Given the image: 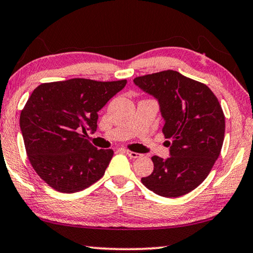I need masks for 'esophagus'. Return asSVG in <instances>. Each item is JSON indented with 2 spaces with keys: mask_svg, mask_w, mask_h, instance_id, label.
<instances>
[{
  "mask_svg": "<svg viewBox=\"0 0 253 253\" xmlns=\"http://www.w3.org/2000/svg\"><path fill=\"white\" fill-rule=\"evenodd\" d=\"M125 153H126L127 155L129 156L130 158H139V157H142V154L135 153V152H131V151H128V149H126Z\"/></svg>",
  "mask_w": 253,
  "mask_h": 253,
  "instance_id": "esophagus-1",
  "label": "esophagus"
}]
</instances>
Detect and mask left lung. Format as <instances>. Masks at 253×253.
<instances>
[{"instance_id": "obj_1", "label": "left lung", "mask_w": 253, "mask_h": 253, "mask_svg": "<svg viewBox=\"0 0 253 253\" xmlns=\"http://www.w3.org/2000/svg\"><path fill=\"white\" fill-rule=\"evenodd\" d=\"M134 84L158 101L170 156H153V173L142 183L164 198L190 193L221 153L225 121L219 100L207 84L174 70L137 77Z\"/></svg>"}]
</instances>
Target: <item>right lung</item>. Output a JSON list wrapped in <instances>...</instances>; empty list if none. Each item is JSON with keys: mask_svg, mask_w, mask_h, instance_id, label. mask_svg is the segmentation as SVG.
Instances as JSON below:
<instances>
[{"mask_svg": "<svg viewBox=\"0 0 253 253\" xmlns=\"http://www.w3.org/2000/svg\"><path fill=\"white\" fill-rule=\"evenodd\" d=\"M126 84L75 78L34 89L20 127L29 161L49 186L75 193L104 176L113 149L96 148L84 135L96 131L98 111Z\"/></svg>", "mask_w": 253, "mask_h": 253, "instance_id": "right-lung-1", "label": "right lung"}]
</instances>
